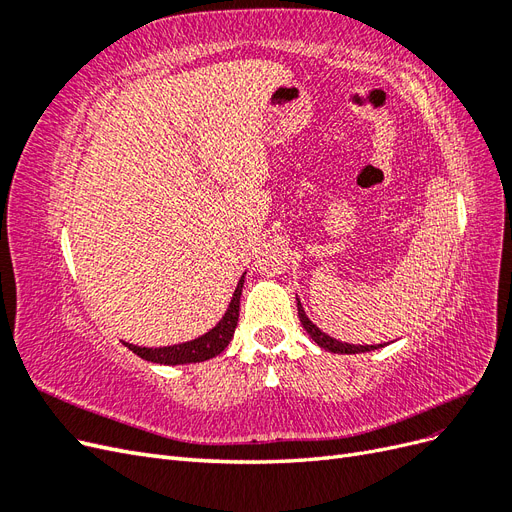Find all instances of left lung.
<instances>
[{
	"label": "left lung",
	"mask_w": 512,
	"mask_h": 512,
	"mask_svg": "<svg viewBox=\"0 0 512 512\" xmlns=\"http://www.w3.org/2000/svg\"><path fill=\"white\" fill-rule=\"evenodd\" d=\"M297 307H299V318H301L303 329H305V331L309 333V337H312L314 342H316L320 348H324V350L335 352V354H359V352H371V350H376V348H382V344H378V346H354V344L339 342V339H335V337L327 335L324 331H320V329L316 327V324L305 316V309H303V305H301L299 299H297Z\"/></svg>",
	"instance_id": "1"
}]
</instances>
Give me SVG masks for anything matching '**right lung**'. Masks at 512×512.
Segmentation results:
<instances>
[{
  "label": "right lung",
  "instance_id": "1",
  "mask_svg": "<svg viewBox=\"0 0 512 512\" xmlns=\"http://www.w3.org/2000/svg\"><path fill=\"white\" fill-rule=\"evenodd\" d=\"M243 280H245V273L241 275L235 292H232V299L228 303V309L222 316V320L215 324L213 329H209L205 335L192 339V342L162 346V348H145V346H134L128 342H123V344H126L134 354L141 356V359L151 361V363H160V365H185V363H200V361L213 359V356H218L230 344L232 335H235L237 322H239V303H241Z\"/></svg>",
  "mask_w": 512,
  "mask_h": 512
}]
</instances>
